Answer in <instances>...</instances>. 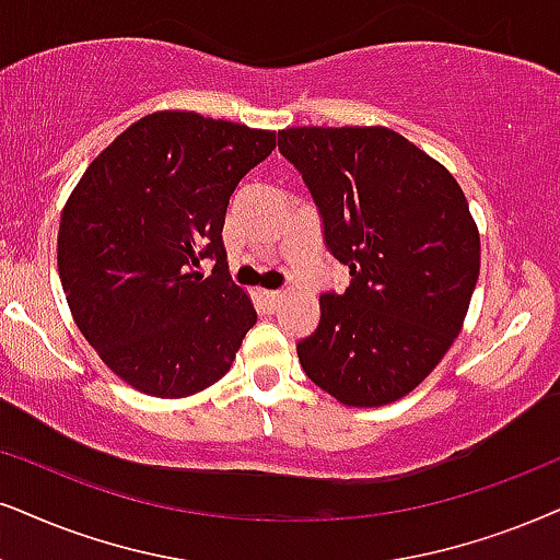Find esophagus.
Returning <instances> with one entry per match:
<instances>
[{
	"label": "esophagus",
	"instance_id": "esophagus-1",
	"mask_svg": "<svg viewBox=\"0 0 560 560\" xmlns=\"http://www.w3.org/2000/svg\"><path fill=\"white\" fill-rule=\"evenodd\" d=\"M260 300L266 302L268 310H276L281 304V300H284V292H260Z\"/></svg>",
	"mask_w": 560,
	"mask_h": 560
}]
</instances>
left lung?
I'll return each mask as SVG.
<instances>
[{
    "label": "left lung",
    "mask_w": 560,
    "mask_h": 560,
    "mask_svg": "<svg viewBox=\"0 0 560 560\" xmlns=\"http://www.w3.org/2000/svg\"><path fill=\"white\" fill-rule=\"evenodd\" d=\"M279 150L323 214L325 245L349 266L296 343L302 370L349 408L421 385L455 343L480 273L468 198L442 162L385 126H294Z\"/></svg>",
    "instance_id": "left-lung-1"
}]
</instances>
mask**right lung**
I'll return each instance as SVG.
<instances>
[{"label": "right lung", "mask_w": 560, "mask_h": 560, "mask_svg": "<svg viewBox=\"0 0 560 560\" xmlns=\"http://www.w3.org/2000/svg\"><path fill=\"white\" fill-rule=\"evenodd\" d=\"M276 131L158 110L90 162L59 224V276L105 366L152 398H188L230 372L258 320L222 243L232 190ZM217 257L215 276L192 271Z\"/></svg>", "instance_id": "obj_1"}]
</instances>
